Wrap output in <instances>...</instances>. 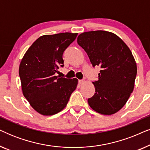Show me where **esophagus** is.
<instances>
[{"label": "esophagus", "instance_id": "1", "mask_svg": "<svg viewBox=\"0 0 150 150\" xmlns=\"http://www.w3.org/2000/svg\"><path fill=\"white\" fill-rule=\"evenodd\" d=\"M84 82H85V81H84V80H79V83L80 84V85H82V84H83Z\"/></svg>", "mask_w": 150, "mask_h": 150}]
</instances>
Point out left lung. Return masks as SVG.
I'll return each instance as SVG.
<instances>
[{
    "label": "left lung",
    "mask_w": 150,
    "mask_h": 150,
    "mask_svg": "<svg viewBox=\"0 0 150 150\" xmlns=\"http://www.w3.org/2000/svg\"><path fill=\"white\" fill-rule=\"evenodd\" d=\"M78 44L92 65H99L98 80L93 82L95 93L88 99L92 109L109 115L119 111L133 91L137 67L130 48L112 33L94 30L80 34Z\"/></svg>",
    "instance_id": "left-lung-1"
}]
</instances>
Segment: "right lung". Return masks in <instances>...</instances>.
Instances as JSON below:
<instances>
[{
  "mask_svg": "<svg viewBox=\"0 0 150 150\" xmlns=\"http://www.w3.org/2000/svg\"><path fill=\"white\" fill-rule=\"evenodd\" d=\"M78 33H62L41 36L28 49L19 67L23 95L34 110L53 115L66 106L78 79L55 76L63 67V54Z\"/></svg>",
  "mask_w": 150,
  "mask_h": 150,
  "instance_id": "1",
  "label": "right lung"
}]
</instances>
